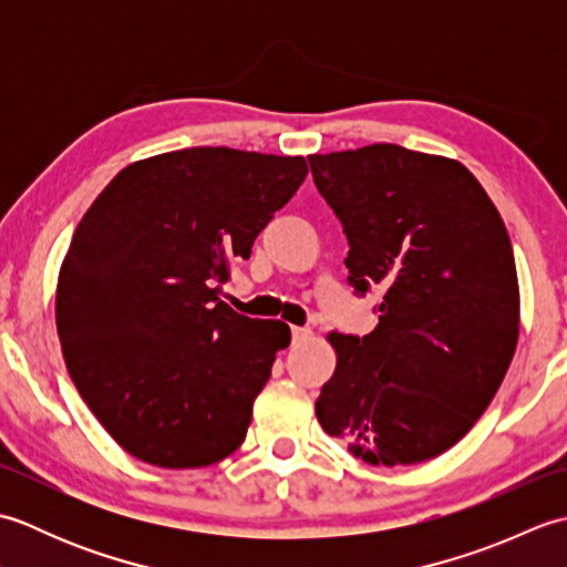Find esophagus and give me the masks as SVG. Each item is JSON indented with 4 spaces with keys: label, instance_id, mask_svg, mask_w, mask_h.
<instances>
[{
    "label": "esophagus",
    "instance_id": "34e87169",
    "mask_svg": "<svg viewBox=\"0 0 567 567\" xmlns=\"http://www.w3.org/2000/svg\"><path fill=\"white\" fill-rule=\"evenodd\" d=\"M311 336V331L309 329H305V327H295L292 329V343H302V341H307Z\"/></svg>",
    "mask_w": 567,
    "mask_h": 567
}]
</instances>
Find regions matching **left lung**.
I'll return each mask as SVG.
<instances>
[{
    "mask_svg": "<svg viewBox=\"0 0 567 567\" xmlns=\"http://www.w3.org/2000/svg\"><path fill=\"white\" fill-rule=\"evenodd\" d=\"M348 238V285L382 292L368 336L331 333L317 400L329 436L370 465H414L473 429L519 339L512 240L483 185L441 155L375 143L309 155Z\"/></svg>",
    "mask_w": 567,
    "mask_h": 567,
    "instance_id": "1",
    "label": "left lung"
}]
</instances>
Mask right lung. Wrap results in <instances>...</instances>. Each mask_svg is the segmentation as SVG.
Masks as SVG:
<instances>
[{
  "instance_id": "1",
  "label": "right lung",
  "mask_w": 567,
  "mask_h": 567,
  "mask_svg": "<svg viewBox=\"0 0 567 567\" xmlns=\"http://www.w3.org/2000/svg\"><path fill=\"white\" fill-rule=\"evenodd\" d=\"M305 177L302 155L185 148L124 167L82 216L58 277L60 346L138 461L204 467L244 443L290 327L236 315L221 285Z\"/></svg>"
}]
</instances>
